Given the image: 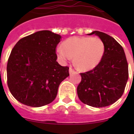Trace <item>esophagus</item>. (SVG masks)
I'll use <instances>...</instances> for the list:
<instances>
[{"label":"esophagus","mask_w":134,"mask_h":134,"mask_svg":"<svg viewBox=\"0 0 134 134\" xmlns=\"http://www.w3.org/2000/svg\"><path fill=\"white\" fill-rule=\"evenodd\" d=\"M74 71H74V69L73 68H72V67H69V74L74 73Z\"/></svg>","instance_id":"esophagus-1"}]
</instances>
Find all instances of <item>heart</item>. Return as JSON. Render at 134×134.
Wrapping results in <instances>:
<instances>
[{
	"label": "heart",
	"mask_w": 134,
	"mask_h": 134,
	"mask_svg": "<svg viewBox=\"0 0 134 134\" xmlns=\"http://www.w3.org/2000/svg\"><path fill=\"white\" fill-rule=\"evenodd\" d=\"M105 46L98 37H73L63 42V46L56 48V53L62 62L71 60L78 69L86 71L93 69L100 63Z\"/></svg>",
	"instance_id": "1"
}]
</instances>
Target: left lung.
Returning <instances> with one entry per match:
<instances>
[{"mask_svg": "<svg viewBox=\"0 0 134 134\" xmlns=\"http://www.w3.org/2000/svg\"><path fill=\"white\" fill-rule=\"evenodd\" d=\"M93 34L104 42V55L94 69L80 74L81 81L77 87V94L83 104L102 108L111 105L122 97L129 69L122 46L104 32L93 31L89 35Z\"/></svg>", "mask_w": 134, "mask_h": 134, "instance_id": "left-lung-1", "label": "left lung"}]
</instances>
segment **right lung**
Returning a JSON list of instances; mask_svg holds the SVG:
<instances>
[{"label": "right lung", "mask_w": 134, "mask_h": 134, "mask_svg": "<svg viewBox=\"0 0 134 134\" xmlns=\"http://www.w3.org/2000/svg\"><path fill=\"white\" fill-rule=\"evenodd\" d=\"M60 35L42 30L24 37L14 46L7 65L9 91L21 104L40 107L55 99L69 67L56 61Z\"/></svg>", "instance_id": "obj_1"}]
</instances>
